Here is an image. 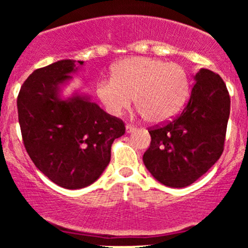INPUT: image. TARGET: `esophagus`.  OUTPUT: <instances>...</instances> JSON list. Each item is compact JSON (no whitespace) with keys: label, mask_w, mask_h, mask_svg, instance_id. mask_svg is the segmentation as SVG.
I'll use <instances>...</instances> for the list:
<instances>
[{"label":"esophagus","mask_w":248,"mask_h":248,"mask_svg":"<svg viewBox=\"0 0 248 248\" xmlns=\"http://www.w3.org/2000/svg\"><path fill=\"white\" fill-rule=\"evenodd\" d=\"M135 130H136V128L132 126V124H127V126H126V132L127 133H134Z\"/></svg>","instance_id":"1"}]
</instances>
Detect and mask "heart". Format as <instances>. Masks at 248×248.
I'll return each instance as SVG.
<instances>
[{
    "label": "heart",
    "mask_w": 248,
    "mask_h": 248,
    "mask_svg": "<svg viewBox=\"0 0 248 248\" xmlns=\"http://www.w3.org/2000/svg\"><path fill=\"white\" fill-rule=\"evenodd\" d=\"M96 96L112 116L134 104L144 120L162 124L176 116L190 93L186 70L177 62L150 57H129L112 67V79L96 84Z\"/></svg>",
    "instance_id": "obj_1"
}]
</instances>
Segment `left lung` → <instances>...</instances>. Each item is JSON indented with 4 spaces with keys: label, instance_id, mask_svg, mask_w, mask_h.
<instances>
[{
    "label": "left lung",
    "instance_id": "obj_1",
    "mask_svg": "<svg viewBox=\"0 0 248 248\" xmlns=\"http://www.w3.org/2000/svg\"><path fill=\"white\" fill-rule=\"evenodd\" d=\"M191 95L175 120L149 130L152 142L143 155L148 171L160 183L184 187L203 176L224 150L230 95L217 73L201 69Z\"/></svg>",
    "mask_w": 248,
    "mask_h": 248
}]
</instances>
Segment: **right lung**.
<instances>
[{
    "label": "right lung",
    "instance_id": "1",
    "mask_svg": "<svg viewBox=\"0 0 248 248\" xmlns=\"http://www.w3.org/2000/svg\"><path fill=\"white\" fill-rule=\"evenodd\" d=\"M84 62L62 59L33 71L17 98L24 147L35 166L57 186H91L110 161V147L124 134V122L81 92L67 98L62 87Z\"/></svg>",
    "mask_w": 248,
    "mask_h": 248
}]
</instances>
